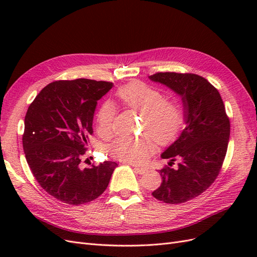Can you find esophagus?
Instances as JSON below:
<instances>
[{"label":"esophagus","mask_w":257,"mask_h":257,"mask_svg":"<svg viewBox=\"0 0 257 257\" xmlns=\"http://www.w3.org/2000/svg\"><path fill=\"white\" fill-rule=\"evenodd\" d=\"M136 172L138 173V174H141V175H144V174H146L147 172H148V168H144V167H138V166H135V168H134Z\"/></svg>","instance_id":"obj_1"}]
</instances>
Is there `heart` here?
Returning <instances> with one entry per match:
<instances>
[{"label":"heart","instance_id":"heart-1","mask_svg":"<svg viewBox=\"0 0 257 257\" xmlns=\"http://www.w3.org/2000/svg\"><path fill=\"white\" fill-rule=\"evenodd\" d=\"M120 103L142 113L143 130L150 134L159 144H166L177 136L183 125V111L180 105L173 99L163 98L162 93L142 81H131L116 91ZM114 109L109 104H104L98 110L96 122L99 133L108 134L111 130ZM153 149L150 136L139 138L119 137L109 146V153L122 162H145Z\"/></svg>","mask_w":257,"mask_h":257}]
</instances>
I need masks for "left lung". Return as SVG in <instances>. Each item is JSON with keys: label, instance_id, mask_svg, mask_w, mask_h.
<instances>
[{"label": "left lung", "instance_id": "obj_1", "mask_svg": "<svg viewBox=\"0 0 257 257\" xmlns=\"http://www.w3.org/2000/svg\"><path fill=\"white\" fill-rule=\"evenodd\" d=\"M149 79L181 97L185 124L161 154L169 159V166L159 170L162 183L152 195L166 204L185 203L205 192L219 175L229 141V119L219 91L204 77L157 73ZM175 160L177 166L170 168Z\"/></svg>", "mask_w": 257, "mask_h": 257}]
</instances>
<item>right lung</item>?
Returning a JSON list of instances; mask_svg holds the SVG:
<instances>
[{
	"label": "right lung",
	"mask_w": 257,
	"mask_h": 257,
	"mask_svg": "<svg viewBox=\"0 0 257 257\" xmlns=\"http://www.w3.org/2000/svg\"><path fill=\"white\" fill-rule=\"evenodd\" d=\"M112 85L84 78L54 81L27 111L22 137L27 162L42 188L62 203L78 206L96 199L118 166L110 161L88 168L80 165L97 100Z\"/></svg>",
	"instance_id": "obj_1"
}]
</instances>
